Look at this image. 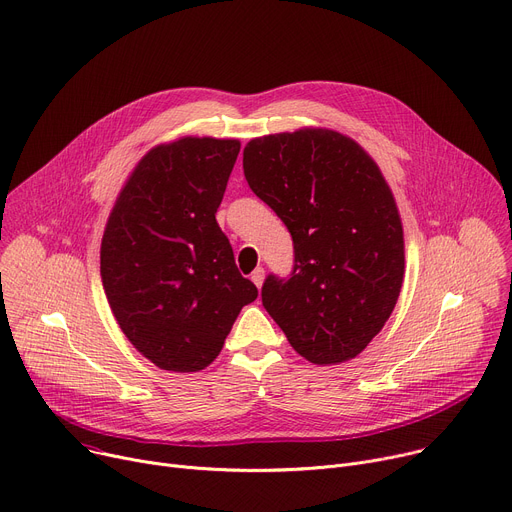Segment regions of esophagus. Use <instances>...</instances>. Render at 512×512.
<instances>
[{
  "label": "esophagus",
  "mask_w": 512,
  "mask_h": 512,
  "mask_svg": "<svg viewBox=\"0 0 512 512\" xmlns=\"http://www.w3.org/2000/svg\"><path fill=\"white\" fill-rule=\"evenodd\" d=\"M251 280H253V284H255L257 288H261V286H263V280H265V269H263V267H257V269L251 273Z\"/></svg>",
  "instance_id": "esophagus-1"
}]
</instances>
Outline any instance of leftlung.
<instances>
[{
	"mask_svg": "<svg viewBox=\"0 0 512 512\" xmlns=\"http://www.w3.org/2000/svg\"><path fill=\"white\" fill-rule=\"evenodd\" d=\"M249 188L288 226L290 280L267 275L263 306L310 363L357 357L390 318L404 280V232L380 167L329 128L253 138Z\"/></svg>",
	"mask_w": 512,
	"mask_h": 512,
	"instance_id": "left-lung-1",
	"label": "left lung"
}]
</instances>
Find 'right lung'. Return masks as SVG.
I'll return each instance as SVG.
<instances>
[{"label": "right lung", "mask_w": 512, "mask_h": 512, "mask_svg": "<svg viewBox=\"0 0 512 512\" xmlns=\"http://www.w3.org/2000/svg\"><path fill=\"white\" fill-rule=\"evenodd\" d=\"M239 151L237 138L212 136L157 145L110 212L100 251L106 298L128 341L161 369L208 367L257 298L216 222Z\"/></svg>", "instance_id": "1"}]
</instances>
